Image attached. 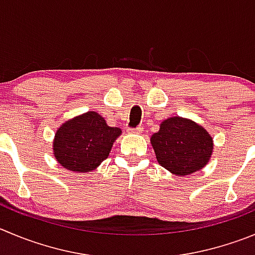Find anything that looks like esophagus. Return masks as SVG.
Returning <instances> with one entry per match:
<instances>
[{
  "instance_id": "esophagus-1",
  "label": "esophagus",
  "mask_w": 255,
  "mask_h": 255,
  "mask_svg": "<svg viewBox=\"0 0 255 255\" xmlns=\"http://www.w3.org/2000/svg\"><path fill=\"white\" fill-rule=\"evenodd\" d=\"M129 130L130 133H135V134H139V133H142V130H143V127L142 126H138V127H135V128H130Z\"/></svg>"
}]
</instances>
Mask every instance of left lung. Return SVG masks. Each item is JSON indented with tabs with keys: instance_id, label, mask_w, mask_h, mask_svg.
Here are the masks:
<instances>
[{
	"instance_id": "left-lung-1",
	"label": "left lung",
	"mask_w": 255,
	"mask_h": 255,
	"mask_svg": "<svg viewBox=\"0 0 255 255\" xmlns=\"http://www.w3.org/2000/svg\"><path fill=\"white\" fill-rule=\"evenodd\" d=\"M151 143L158 163L178 176L201 170L214 147L206 129L180 117L163 121L160 130L151 137Z\"/></svg>"
}]
</instances>
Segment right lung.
<instances>
[{
    "label": "right lung",
    "instance_id": "obj_1",
    "mask_svg": "<svg viewBox=\"0 0 255 255\" xmlns=\"http://www.w3.org/2000/svg\"><path fill=\"white\" fill-rule=\"evenodd\" d=\"M121 129L107 126L95 112L64 123L56 130L54 154L61 166L75 172H90L109 156Z\"/></svg>",
    "mask_w": 255,
    "mask_h": 255
}]
</instances>
